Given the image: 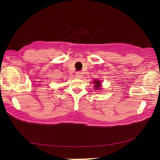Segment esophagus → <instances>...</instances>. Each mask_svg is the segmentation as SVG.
Listing matches in <instances>:
<instances>
[{"label": "esophagus", "instance_id": "obj_1", "mask_svg": "<svg viewBox=\"0 0 160 160\" xmlns=\"http://www.w3.org/2000/svg\"><path fill=\"white\" fill-rule=\"evenodd\" d=\"M82 73L81 71H78V72H76V76L77 78H82Z\"/></svg>", "mask_w": 160, "mask_h": 160}]
</instances>
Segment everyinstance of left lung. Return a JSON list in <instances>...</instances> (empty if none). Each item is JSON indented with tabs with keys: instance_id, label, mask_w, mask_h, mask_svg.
<instances>
[{
	"instance_id": "8db88e82",
	"label": "left lung",
	"mask_w": 160,
	"mask_h": 160,
	"mask_svg": "<svg viewBox=\"0 0 160 160\" xmlns=\"http://www.w3.org/2000/svg\"><path fill=\"white\" fill-rule=\"evenodd\" d=\"M95 83H94V84H95V89H99V87H100V82H99V81L98 80H95V82H94Z\"/></svg>"
}]
</instances>
